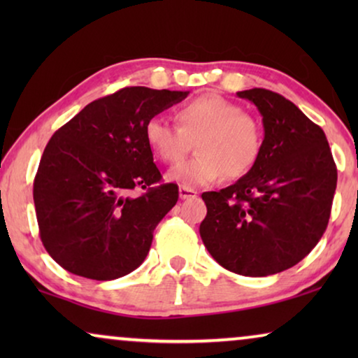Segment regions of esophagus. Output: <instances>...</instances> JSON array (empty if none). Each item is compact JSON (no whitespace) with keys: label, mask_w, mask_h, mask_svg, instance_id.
Instances as JSON below:
<instances>
[{"label":"esophagus","mask_w":358,"mask_h":358,"mask_svg":"<svg viewBox=\"0 0 358 358\" xmlns=\"http://www.w3.org/2000/svg\"><path fill=\"white\" fill-rule=\"evenodd\" d=\"M179 197L182 199V200L197 197V190H194V189H190V187H185V185H180V187H179Z\"/></svg>","instance_id":"34e87169"}]
</instances>
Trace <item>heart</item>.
Here are the masks:
<instances>
[{"instance_id":"heart-1","label":"heart","mask_w":358,"mask_h":358,"mask_svg":"<svg viewBox=\"0 0 358 358\" xmlns=\"http://www.w3.org/2000/svg\"><path fill=\"white\" fill-rule=\"evenodd\" d=\"M179 127L163 117L145 122L143 136L151 153L166 164L184 158L189 140H195L194 159L171 171L168 179L185 187L208 185L227 174L241 178L261 155L262 134L254 117L218 94H203L176 110Z\"/></svg>"}]
</instances>
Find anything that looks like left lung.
Segmentation results:
<instances>
[{
	"instance_id": "8db88e82",
	"label": "left lung",
	"mask_w": 358,
	"mask_h": 358,
	"mask_svg": "<svg viewBox=\"0 0 358 358\" xmlns=\"http://www.w3.org/2000/svg\"><path fill=\"white\" fill-rule=\"evenodd\" d=\"M238 96L262 115L261 155L233 185L202 194L200 236L222 267L266 277L300 262L324 234L337 169L324 131L292 101L262 87Z\"/></svg>"
}]
</instances>
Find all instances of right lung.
<instances>
[{"label":"right lung","mask_w":358,"mask_h":358,"mask_svg":"<svg viewBox=\"0 0 358 358\" xmlns=\"http://www.w3.org/2000/svg\"><path fill=\"white\" fill-rule=\"evenodd\" d=\"M187 94L124 87L92 101L53 134L34 179V203L43 248L65 271L114 280L145 261L179 189L159 184L143 127ZM135 187L147 192L130 198Z\"/></svg>","instance_id":"1"}]
</instances>
